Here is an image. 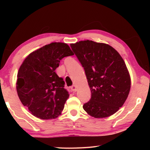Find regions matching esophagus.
Instances as JSON below:
<instances>
[{
	"mask_svg": "<svg viewBox=\"0 0 150 150\" xmlns=\"http://www.w3.org/2000/svg\"><path fill=\"white\" fill-rule=\"evenodd\" d=\"M71 91H74V92H76L77 91V89H78V88H77V87L76 85H73L72 87H71Z\"/></svg>",
	"mask_w": 150,
	"mask_h": 150,
	"instance_id": "34e87169",
	"label": "esophagus"
}]
</instances>
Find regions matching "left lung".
<instances>
[{
	"instance_id": "left-lung-1",
	"label": "left lung",
	"mask_w": 150,
	"mask_h": 150,
	"mask_svg": "<svg viewBox=\"0 0 150 150\" xmlns=\"http://www.w3.org/2000/svg\"><path fill=\"white\" fill-rule=\"evenodd\" d=\"M70 46L84 67L91 98L83 105L95 118L109 117L124 105L131 79L124 59L108 44L80 41Z\"/></svg>"
}]
</instances>
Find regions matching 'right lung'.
Masks as SVG:
<instances>
[{
    "label": "right lung",
    "mask_w": 150,
    "mask_h": 150,
    "mask_svg": "<svg viewBox=\"0 0 150 150\" xmlns=\"http://www.w3.org/2000/svg\"><path fill=\"white\" fill-rule=\"evenodd\" d=\"M73 54L67 44L53 42L30 53L22 62L16 90L22 104L33 116L47 120L61 114L69 95L55 69L60 60Z\"/></svg>",
    "instance_id": "right-lung-1"
}]
</instances>
